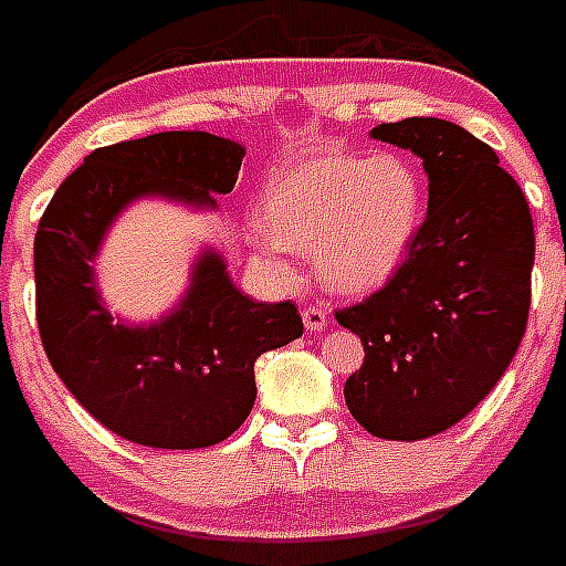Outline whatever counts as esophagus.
<instances>
[{"label": "esophagus", "instance_id": "obj_1", "mask_svg": "<svg viewBox=\"0 0 566 566\" xmlns=\"http://www.w3.org/2000/svg\"><path fill=\"white\" fill-rule=\"evenodd\" d=\"M304 327L310 329V333H321V329L327 327V310H324V306H306Z\"/></svg>", "mask_w": 566, "mask_h": 566}]
</instances>
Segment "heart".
I'll list each match as a JSON object with an SVG mask.
<instances>
[{
  "label": "heart",
  "instance_id": "obj_1",
  "mask_svg": "<svg viewBox=\"0 0 566 566\" xmlns=\"http://www.w3.org/2000/svg\"><path fill=\"white\" fill-rule=\"evenodd\" d=\"M423 219V178L406 155L318 151L262 187L269 248L312 251L336 292H368L403 262Z\"/></svg>",
  "mask_w": 566,
  "mask_h": 566
}]
</instances>
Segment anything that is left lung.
<instances>
[{
	"label": "left lung",
	"instance_id": "left-lung-1",
	"mask_svg": "<svg viewBox=\"0 0 566 566\" xmlns=\"http://www.w3.org/2000/svg\"><path fill=\"white\" fill-rule=\"evenodd\" d=\"M370 137L423 160L429 207L386 286L336 310L365 350L345 400L370 436L420 441L468 418L512 365L532 304L535 228L494 148L453 122L411 116Z\"/></svg>",
	"mask_w": 566,
	"mask_h": 566
}]
</instances>
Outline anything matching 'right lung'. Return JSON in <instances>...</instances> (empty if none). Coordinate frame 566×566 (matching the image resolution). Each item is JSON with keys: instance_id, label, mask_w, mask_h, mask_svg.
Instances as JSON below:
<instances>
[{"instance_id": "1", "label": "right lung", "mask_w": 566, "mask_h": 566, "mask_svg": "<svg viewBox=\"0 0 566 566\" xmlns=\"http://www.w3.org/2000/svg\"><path fill=\"white\" fill-rule=\"evenodd\" d=\"M245 146L207 130H163L96 148L63 180L34 237L38 327L54 374L111 432L155 450L233 436L254 409V361L301 338L295 304H256L205 254L169 318L113 324L90 262L104 230L139 196L216 205L237 187Z\"/></svg>"}]
</instances>
